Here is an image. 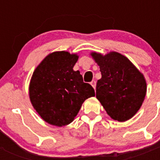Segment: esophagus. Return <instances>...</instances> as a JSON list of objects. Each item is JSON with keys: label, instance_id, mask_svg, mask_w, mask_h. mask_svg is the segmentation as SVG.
<instances>
[{"label": "esophagus", "instance_id": "obj_1", "mask_svg": "<svg viewBox=\"0 0 160 160\" xmlns=\"http://www.w3.org/2000/svg\"><path fill=\"white\" fill-rule=\"evenodd\" d=\"M90 85H91V86H92V87H94V89H95V87H96V82L94 81V80H93V81L91 82H90Z\"/></svg>", "mask_w": 160, "mask_h": 160}]
</instances>
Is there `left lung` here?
<instances>
[{"label":"left lung","mask_w":160,"mask_h":160,"mask_svg":"<svg viewBox=\"0 0 160 160\" xmlns=\"http://www.w3.org/2000/svg\"><path fill=\"white\" fill-rule=\"evenodd\" d=\"M91 56L102 74L96 86V98L114 120L124 122L132 118L146 95L143 75L129 59L116 52L105 56L92 53Z\"/></svg>","instance_id":"1"}]
</instances>
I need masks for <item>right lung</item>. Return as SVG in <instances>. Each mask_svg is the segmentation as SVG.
Returning a JSON list of instances; mask_svg holds the SVG:
<instances>
[{"instance_id":"add662e5","label":"right lung","mask_w":160,"mask_h":160,"mask_svg":"<svg viewBox=\"0 0 160 160\" xmlns=\"http://www.w3.org/2000/svg\"><path fill=\"white\" fill-rule=\"evenodd\" d=\"M78 56L66 51L49 54L36 68L29 84L32 107L46 122L62 127L72 122L82 104L95 95L73 66Z\"/></svg>"}]
</instances>
